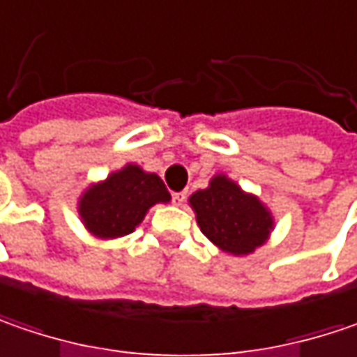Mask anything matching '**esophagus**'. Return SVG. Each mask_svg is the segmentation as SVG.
I'll use <instances>...</instances> for the list:
<instances>
[{"mask_svg":"<svg viewBox=\"0 0 357 357\" xmlns=\"http://www.w3.org/2000/svg\"><path fill=\"white\" fill-rule=\"evenodd\" d=\"M185 197H188V192H176V194H174V204H176V206H183Z\"/></svg>","mask_w":357,"mask_h":357,"instance_id":"34e87169","label":"esophagus"}]
</instances>
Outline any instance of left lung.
Returning <instances> with one entry per match:
<instances>
[{
	"mask_svg": "<svg viewBox=\"0 0 357 357\" xmlns=\"http://www.w3.org/2000/svg\"><path fill=\"white\" fill-rule=\"evenodd\" d=\"M190 206L202 234L225 254L248 256L270 240V209L225 174H215L206 190L190 195Z\"/></svg>",
	"mask_w": 357,
	"mask_h": 357,
	"instance_id": "8db88e82",
	"label": "left lung"
}]
</instances>
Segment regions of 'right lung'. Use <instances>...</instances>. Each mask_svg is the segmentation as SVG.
Listing matches in <instances>:
<instances>
[{"instance_id":"obj_1","label":"right lung","mask_w":357,"mask_h":357,"mask_svg":"<svg viewBox=\"0 0 357 357\" xmlns=\"http://www.w3.org/2000/svg\"><path fill=\"white\" fill-rule=\"evenodd\" d=\"M172 195L158 174L128 163L105 179L91 183L77 202L86 229L100 240H116L132 234L149 208L167 204Z\"/></svg>"}]
</instances>
